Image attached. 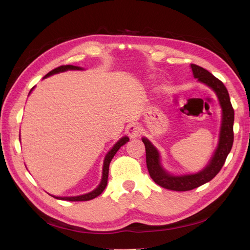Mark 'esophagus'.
<instances>
[{"mask_svg": "<svg viewBox=\"0 0 250 250\" xmlns=\"http://www.w3.org/2000/svg\"><path fill=\"white\" fill-rule=\"evenodd\" d=\"M126 131L131 139H135L141 135L142 128L137 124H130L126 127Z\"/></svg>", "mask_w": 250, "mask_h": 250, "instance_id": "obj_1", "label": "esophagus"}]
</instances>
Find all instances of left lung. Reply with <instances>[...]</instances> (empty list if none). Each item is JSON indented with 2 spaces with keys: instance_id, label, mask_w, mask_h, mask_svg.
I'll list each match as a JSON object with an SVG mask.
<instances>
[{
  "instance_id": "obj_1",
  "label": "left lung",
  "mask_w": 250,
  "mask_h": 250,
  "mask_svg": "<svg viewBox=\"0 0 250 250\" xmlns=\"http://www.w3.org/2000/svg\"><path fill=\"white\" fill-rule=\"evenodd\" d=\"M194 78L209 87L215 95L221 107V125L219 131L217 148L207 166L198 172L187 174H172L162 164L160 151L147 138L142 141L146 148V163L151 178L158 186L172 191H190L213 179L221 170L226 157L230 152L233 143V120L234 112L231 106L229 95L223 83L203 67L191 64Z\"/></svg>"
}]
</instances>
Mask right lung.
I'll list each match as a JSON object with an SVG mask.
<instances>
[{"instance_id": "right-lung-1", "label": "right lung", "mask_w": 250, "mask_h": 250, "mask_svg": "<svg viewBox=\"0 0 250 250\" xmlns=\"http://www.w3.org/2000/svg\"><path fill=\"white\" fill-rule=\"evenodd\" d=\"M66 71H84L83 67L80 66H76V65H62V66H58L56 69H54L53 71H51L50 73H48L46 76H44L42 79L44 78H48L52 75H55V74H59V73H62V72H66ZM35 86H33L31 88V90L29 92V95L32 93V90L34 89ZM21 137V135H20ZM129 141V138L127 137V135H124V137L121 138L115 145L111 147V149L108 151L104 157V161H103V168H102V177L100 180V184L98 185V187L95 188V190L90 191L88 193L85 194H82V195H78V196H65V197H59V196H54V195H51L52 197H54L56 199H60V200H66V201H87V200H92L96 197H98L103 191L104 188H106L107 186V179H108V172H109V164L112 160V157L115 156V154L118 152V150L122 147L123 145Z\"/></svg>"}]
</instances>
